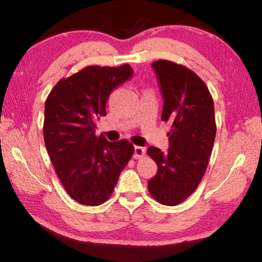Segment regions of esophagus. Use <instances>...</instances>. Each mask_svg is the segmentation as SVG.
<instances>
[{"instance_id":"34e87169","label":"esophagus","mask_w":262,"mask_h":262,"mask_svg":"<svg viewBox=\"0 0 262 262\" xmlns=\"http://www.w3.org/2000/svg\"><path fill=\"white\" fill-rule=\"evenodd\" d=\"M145 154V149L143 147H134V158L135 159H140L144 156Z\"/></svg>"}]
</instances>
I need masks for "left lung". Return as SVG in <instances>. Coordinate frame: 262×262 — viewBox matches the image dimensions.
<instances>
[{"instance_id":"1","label":"left lung","mask_w":262,"mask_h":262,"mask_svg":"<svg viewBox=\"0 0 262 262\" xmlns=\"http://www.w3.org/2000/svg\"><path fill=\"white\" fill-rule=\"evenodd\" d=\"M164 99L162 120L171 125L168 149L149 147L158 171L148 181L155 200L165 206L184 202L198 188L214 147V101L205 82L192 70L167 60L151 64Z\"/></svg>"}]
</instances>
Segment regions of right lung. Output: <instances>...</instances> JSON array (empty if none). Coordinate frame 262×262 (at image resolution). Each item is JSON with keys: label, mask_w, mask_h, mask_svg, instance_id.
Instances as JSON below:
<instances>
[{"label": "right lung", "mask_w": 262, "mask_h": 262, "mask_svg": "<svg viewBox=\"0 0 262 262\" xmlns=\"http://www.w3.org/2000/svg\"><path fill=\"white\" fill-rule=\"evenodd\" d=\"M133 74L129 64L90 66L60 79L46 99L47 152L66 192L81 205L99 206L107 200L134 152L130 142H108L95 134L110 94Z\"/></svg>", "instance_id": "obj_1"}]
</instances>
